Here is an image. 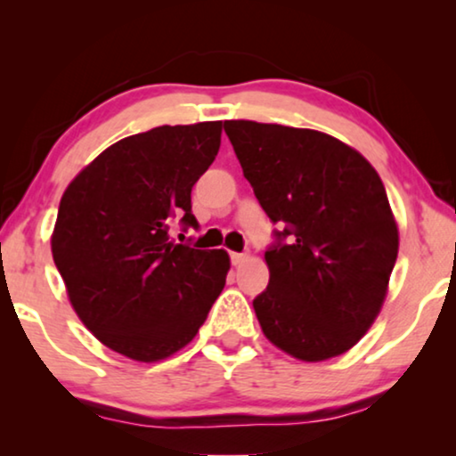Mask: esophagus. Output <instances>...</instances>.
I'll use <instances>...</instances> for the list:
<instances>
[{
  "label": "esophagus",
  "mask_w": 456,
  "mask_h": 456,
  "mask_svg": "<svg viewBox=\"0 0 456 456\" xmlns=\"http://www.w3.org/2000/svg\"><path fill=\"white\" fill-rule=\"evenodd\" d=\"M247 257H248L247 253H230V261H232V265H240Z\"/></svg>",
  "instance_id": "obj_1"
}]
</instances>
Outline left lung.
<instances>
[{"label":"left lung","instance_id":"left-lung-1","mask_svg":"<svg viewBox=\"0 0 456 456\" xmlns=\"http://www.w3.org/2000/svg\"><path fill=\"white\" fill-rule=\"evenodd\" d=\"M267 217L270 284L253 307L267 340L301 361L338 357L382 309L398 255L386 189L363 155L309 128L224 122Z\"/></svg>","mask_w":456,"mask_h":456}]
</instances>
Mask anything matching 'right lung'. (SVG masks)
Masks as SVG:
<instances>
[{"instance_id":"obj_1","label":"right lung","mask_w":456,"mask_h":456,"mask_svg":"<svg viewBox=\"0 0 456 456\" xmlns=\"http://www.w3.org/2000/svg\"><path fill=\"white\" fill-rule=\"evenodd\" d=\"M222 122L158 126L114 142L68 184L52 253L80 320L134 361L195 338L226 284L224 248L174 242L199 228L191 191L216 159ZM184 239V234H180Z\"/></svg>"}]
</instances>
